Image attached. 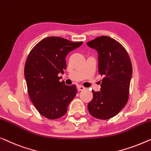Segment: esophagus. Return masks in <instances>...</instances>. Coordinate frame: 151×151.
<instances>
[{"mask_svg": "<svg viewBox=\"0 0 151 151\" xmlns=\"http://www.w3.org/2000/svg\"><path fill=\"white\" fill-rule=\"evenodd\" d=\"M77 88H78V91H83V90H84L85 88L83 86H81V85H79V86H77Z\"/></svg>", "mask_w": 151, "mask_h": 151, "instance_id": "34e87169", "label": "esophagus"}]
</instances>
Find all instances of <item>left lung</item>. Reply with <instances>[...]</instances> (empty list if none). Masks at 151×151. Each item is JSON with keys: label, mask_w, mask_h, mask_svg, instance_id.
Returning <instances> with one entry per match:
<instances>
[{"label": "left lung", "mask_w": 151, "mask_h": 151, "mask_svg": "<svg viewBox=\"0 0 151 151\" xmlns=\"http://www.w3.org/2000/svg\"><path fill=\"white\" fill-rule=\"evenodd\" d=\"M87 45L99 53V72L104 76L101 91H92L88 111L94 118L107 120L117 115L128 101L132 64L125 48L113 38L100 36Z\"/></svg>", "instance_id": "obj_1"}]
</instances>
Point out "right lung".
Listing matches in <instances>:
<instances>
[{"instance_id": "add662e5", "label": "right lung", "mask_w": 151, "mask_h": 151, "mask_svg": "<svg viewBox=\"0 0 151 151\" xmlns=\"http://www.w3.org/2000/svg\"><path fill=\"white\" fill-rule=\"evenodd\" d=\"M82 44L52 36L38 42L29 52L24 66L27 90L34 106L44 117H62L75 97V85L60 82L58 75L66 69L67 55Z\"/></svg>"}]
</instances>
